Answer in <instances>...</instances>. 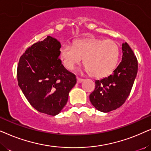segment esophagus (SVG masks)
<instances>
[{"mask_svg": "<svg viewBox=\"0 0 151 151\" xmlns=\"http://www.w3.org/2000/svg\"><path fill=\"white\" fill-rule=\"evenodd\" d=\"M83 80H84V79H82V78L77 77V82H78V83H81L82 82H83Z\"/></svg>", "mask_w": 151, "mask_h": 151, "instance_id": "34e87169", "label": "esophagus"}]
</instances>
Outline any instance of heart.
Listing matches in <instances>:
<instances>
[{
	"label": "heart",
	"instance_id": "1",
	"mask_svg": "<svg viewBox=\"0 0 151 151\" xmlns=\"http://www.w3.org/2000/svg\"><path fill=\"white\" fill-rule=\"evenodd\" d=\"M120 49L114 40L88 38L76 40L73 47L64 45L60 50V57L65 67L73 70L82 59L88 73L95 78L109 75L116 67Z\"/></svg>",
	"mask_w": 151,
	"mask_h": 151
}]
</instances>
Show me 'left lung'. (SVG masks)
I'll return each mask as SVG.
<instances>
[{
	"mask_svg": "<svg viewBox=\"0 0 151 151\" xmlns=\"http://www.w3.org/2000/svg\"><path fill=\"white\" fill-rule=\"evenodd\" d=\"M122 58L113 73L96 80L95 90L89 96L91 104L98 111L108 113L125 102L137 73V60L129 45L122 44Z\"/></svg>",
	"mask_w": 151,
	"mask_h": 151,
	"instance_id": "obj_1",
	"label": "left lung"
}]
</instances>
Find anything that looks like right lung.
Wrapping results in <instances>:
<instances>
[{"mask_svg":"<svg viewBox=\"0 0 151 151\" xmlns=\"http://www.w3.org/2000/svg\"><path fill=\"white\" fill-rule=\"evenodd\" d=\"M61 45L48 36L27 49L18 63V86L35 109L56 115L67 104L76 77L59 58Z\"/></svg>","mask_w":151,"mask_h":151,"instance_id":"obj_1","label":"right lung"}]
</instances>
